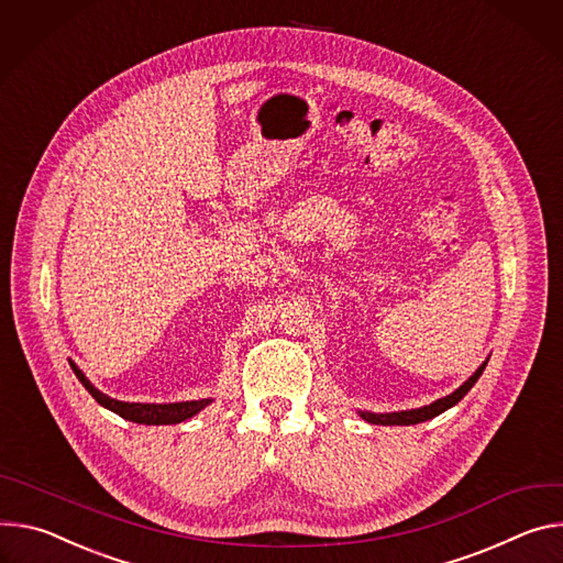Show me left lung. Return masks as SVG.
<instances>
[{"label": "left lung", "instance_id": "1", "mask_svg": "<svg viewBox=\"0 0 563 563\" xmlns=\"http://www.w3.org/2000/svg\"><path fill=\"white\" fill-rule=\"evenodd\" d=\"M485 364H487V360L472 373V376H470L454 394H450V396H445V398H441V400H435V402H431V405H424V407H420V409H409V411H391V413L360 411V418H364V420L371 422V424H416V422H424V420H429V418H433V416H439V413L448 411V409L454 407L459 400H463V396H465V394L476 385V380L481 378V373H483Z\"/></svg>", "mask_w": 563, "mask_h": 563}]
</instances>
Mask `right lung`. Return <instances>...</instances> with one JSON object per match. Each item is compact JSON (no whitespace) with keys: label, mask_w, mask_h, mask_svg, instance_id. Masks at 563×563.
Wrapping results in <instances>:
<instances>
[{"label":"right lung","mask_w":563,"mask_h":563,"mask_svg":"<svg viewBox=\"0 0 563 563\" xmlns=\"http://www.w3.org/2000/svg\"><path fill=\"white\" fill-rule=\"evenodd\" d=\"M76 378L82 383V387L96 398L98 405H102L104 409L118 413L124 420H132L139 424H176L183 422L187 418L197 416L201 409H206L212 400L203 398V400H187V402H169V405H156V402H122L115 398H109L107 394L98 391L89 380L85 373L76 366L74 360H69Z\"/></svg>","instance_id":"1"}]
</instances>
